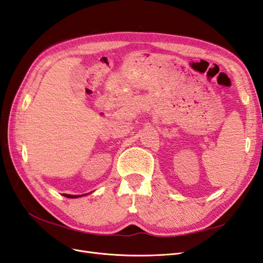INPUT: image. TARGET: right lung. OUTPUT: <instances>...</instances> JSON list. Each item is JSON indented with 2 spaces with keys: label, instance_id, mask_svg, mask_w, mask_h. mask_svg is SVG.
<instances>
[{
  "label": "right lung",
  "instance_id": "right-lung-1",
  "mask_svg": "<svg viewBox=\"0 0 263 263\" xmlns=\"http://www.w3.org/2000/svg\"><path fill=\"white\" fill-rule=\"evenodd\" d=\"M63 196H64V197H66V198H72V199H73V198H79V197H83V196H84V194H81V196H71V194H66V193H64V194H63Z\"/></svg>",
  "mask_w": 263,
  "mask_h": 263
}]
</instances>
